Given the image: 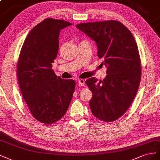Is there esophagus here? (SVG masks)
<instances>
[{
	"instance_id": "1",
	"label": "esophagus",
	"mask_w": 160,
	"mask_h": 160,
	"mask_svg": "<svg viewBox=\"0 0 160 160\" xmlns=\"http://www.w3.org/2000/svg\"><path fill=\"white\" fill-rule=\"evenodd\" d=\"M78 84L80 86H84L85 85V80H82V79H80L78 80Z\"/></svg>"
}]
</instances>
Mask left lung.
Wrapping results in <instances>:
<instances>
[{
  "mask_svg": "<svg viewBox=\"0 0 160 160\" xmlns=\"http://www.w3.org/2000/svg\"><path fill=\"white\" fill-rule=\"evenodd\" d=\"M97 43L107 76L86 80L92 92L89 106L92 115L104 122L117 120L131 104L139 86L141 66L138 47L129 29L114 20L85 22L76 26Z\"/></svg>",
  "mask_w": 160,
  "mask_h": 160,
  "instance_id": "8db88e82",
  "label": "left lung"
}]
</instances>
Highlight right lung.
<instances>
[{
    "mask_svg": "<svg viewBox=\"0 0 160 160\" xmlns=\"http://www.w3.org/2000/svg\"><path fill=\"white\" fill-rule=\"evenodd\" d=\"M72 24L48 18L31 30L17 62V78L22 96L33 117L44 124L56 122L65 115L76 82L63 80L52 69L58 56L60 30Z\"/></svg>",
    "mask_w": 160,
    "mask_h": 160,
    "instance_id": "add662e5",
    "label": "right lung"
}]
</instances>
